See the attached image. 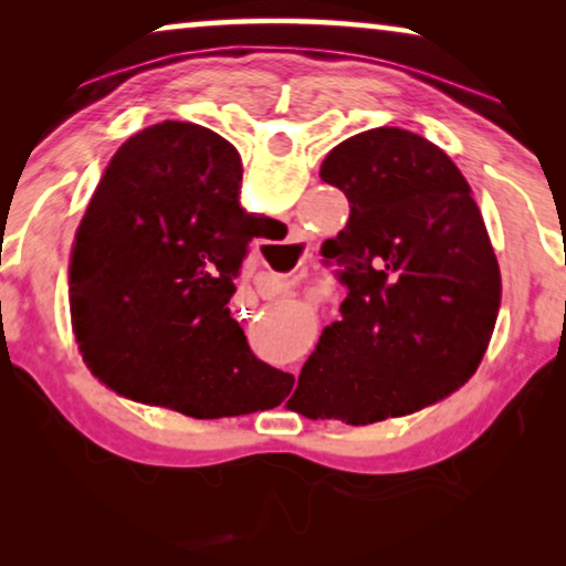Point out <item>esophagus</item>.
<instances>
[{
	"label": "esophagus",
	"mask_w": 566,
	"mask_h": 566,
	"mask_svg": "<svg viewBox=\"0 0 566 566\" xmlns=\"http://www.w3.org/2000/svg\"><path fill=\"white\" fill-rule=\"evenodd\" d=\"M296 281H298L296 275H275V273H268V275H265V289L277 293V291L291 289V285H296Z\"/></svg>",
	"instance_id": "34e87169"
}]
</instances>
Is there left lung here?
<instances>
[{
    "mask_svg": "<svg viewBox=\"0 0 566 566\" xmlns=\"http://www.w3.org/2000/svg\"><path fill=\"white\" fill-rule=\"evenodd\" d=\"M319 177L350 200L345 229L322 244L347 296L301 368V412L370 424L436 405L474 376L502 298L467 177L391 126L337 144Z\"/></svg>",
    "mask_w": 566,
    "mask_h": 566,
    "instance_id": "left-lung-1",
    "label": "left lung"
}]
</instances>
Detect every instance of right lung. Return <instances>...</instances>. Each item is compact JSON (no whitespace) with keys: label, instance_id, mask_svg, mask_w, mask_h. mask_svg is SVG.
<instances>
[{"label":"right lung","instance_id":"1","mask_svg":"<svg viewBox=\"0 0 566 566\" xmlns=\"http://www.w3.org/2000/svg\"><path fill=\"white\" fill-rule=\"evenodd\" d=\"M268 223L242 206V159L213 130L165 120L123 142L69 260L72 329L92 374L198 420L281 405L293 376L254 358L229 314Z\"/></svg>","mask_w":566,"mask_h":566}]
</instances>
